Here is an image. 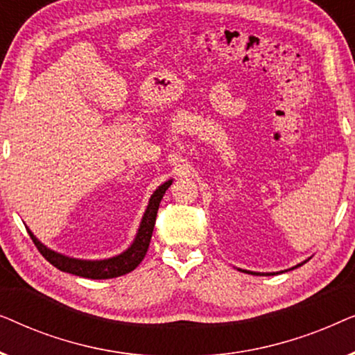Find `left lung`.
Wrapping results in <instances>:
<instances>
[{
	"instance_id": "left-lung-1",
	"label": "left lung",
	"mask_w": 355,
	"mask_h": 355,
	"mask_svg": "<svg viewBox=\"0 0 355 355\" xmlns=\"http://www.w3.org/2000/svg\"><path fill=\"white\" fill-rule=\"evenodd\" d=\"M247 273H250V271H247ZM254 275H255V273H254Z\"/></svg>"
}]
</instances>
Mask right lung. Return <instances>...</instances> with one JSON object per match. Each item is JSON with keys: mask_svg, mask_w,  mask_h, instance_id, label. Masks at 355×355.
Segmentation results:
<instances>
[{"mask_svg": "<svg viewBox=\"0 0 355 355\" xmlns=\"http://www.w3.org/2000/svg\"><path fill=\"white\" fill-rule=\"evenodd\" d=\"M171 186V181L164 182L163 186H159L155 193L150 198V203L147 207V211L142 218V225L139 227L137 237H135L134 244L129 247L124 254L108 260H98V261H87V260H77L69 259L61 254H56L50 249H46L40 241H37V237L28 231V236L32 237L33 244L38 249V252L50 261L53 266H56L58 270L66 271V273L82 276V278L89 279H110L116 278V276H123L134 268H137L140 261L144 260L145 254H147L150 239H152V232L155 226V220H157V211L159 207V202L166 192V189Z\"/></svg>", "mask_w": 355, "mask_h": 355, "instance_id": "right-lung-1", "label": "right lung"}]
</instances>
